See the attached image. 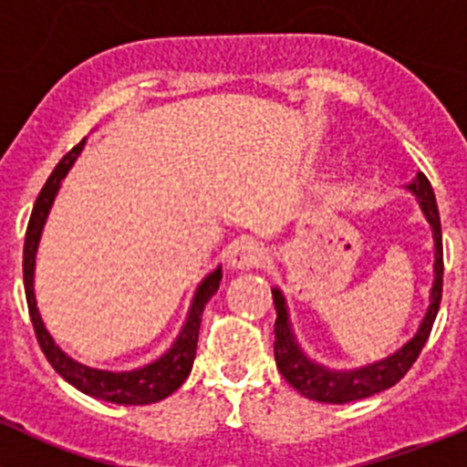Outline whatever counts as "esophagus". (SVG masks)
<instances>
[{"mask_svg":"<svg viewBox=\"0 0 467 467\" xmlns=\"http://www.w3.org/2000/svg\"><path fill=\"white\" fill-rule=\"evenodd\" d=\"M265 261V250L254 241H241L229 254L231 268H256Z\"/></svg>","mask_w":467,"mask_h":467,"instance_id":"34e87169","label":"esophagus"}]
</instances>
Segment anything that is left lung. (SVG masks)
Returning a JSON list of instances; mask_svg holds the SVG:
<instances>
[{
    "instance_id": "obj_1",
    "label": "left lung",
    "mask_w": 467,
    "mask_h": 467,
    "mask_svg": "<svg viewBox=\"0 0 467 467\" xmlns=\"http://www.w3.org/2000/svg\"><path fill=\"white\" fill-rule=\"evenodd\" d=\"M408 190L415 192L420 199V206L424 211L426 220H429L431 229H433V243H436V279H433V288H431V305L426 312L424 321H421L417 335L397 350L389 358L380 359V362L362 367L355 371H330L321 364L312 362L307 355L300 350L297 341L293 339L291 326H288L286 307H284L282 293L275 288V312H277V321H275V362H277L279 374L284 376L291 388H296L303 397L314 399L321 403H348L358 401V399H367L371 394H379L383 389L397 385L403 376L408 374L415 359L420 358L421 348H424L426 339L431 335V327L438 317L442 297V231H441V215H438L436 194L431 190L429 179L424 174H417V179L408 185Z\"/></svg>"
}]
</instances>
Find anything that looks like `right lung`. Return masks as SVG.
Listing matches in <instances>:
<instances>
[{"label":"right lung","instance_id":"right-lung-1","mask_svg":"<svg viewBox=\"0 0 467 467\" xmlns=\"http://www.w3.org/2000/svg\"><path fill=\"white\" fill-rule=\"evenodd\" d=\"M84 140L78 146L68 150L64 158L59 160L55 170H52L50 179L46 181L43 190L38 192L34 211H31L29 224H26V236H25V252H22V273H25V296H26V307H29L31 323H34V332L41 350L46 353L47 362L55 367L57 374L64 380H68L73 388L79 392L88 394V397L103 399V401L121 403V406H146V403L162 401L164 397H170L171 392L185 383V379L192 371L194 355H197V339H199V326H202V312L206 303L217 291L222 279V270L217 268L215 273L208 275L202 284H199L197 293H194L192 307H190L188 321H185L183 330L176 337L174 346L155 362L146 364L141 369L135 371H100V369H88L84 364L70 359L59 346L52 341L50 332L43 326L41 317L36 309V297H34V261H36V247L41 241V231L46 224V217L50 213L55 194L59 190V183L68 170L73 167L75 158L82 150Z\"/></svg>","mask_w":467,"mask_h":467}]
</instances>
